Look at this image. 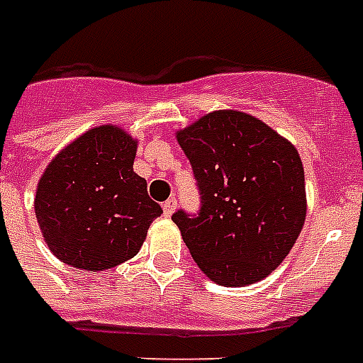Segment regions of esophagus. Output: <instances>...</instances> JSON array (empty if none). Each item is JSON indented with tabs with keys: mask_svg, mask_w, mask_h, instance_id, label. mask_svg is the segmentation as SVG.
I'll return each instance as SVG.
<instances>
[{
	"mask_svg": "<svg viewBox=\"0 0 363 363\" xmlns=\"http://www.w3.org/2000/svg\"><path fill=\"white\" fill-rule=\"evenodd\" d=\"M175 207H177V199L175 198H169V199H167V201H164V203H162V209H164V215L165 216L173 215V211H175Z\"/></svg>",
	"mask_w": 363,
	"mask_h": 363,
	"instance_id": "obj_1",
	"label": "esophagus"
}]
</instances>
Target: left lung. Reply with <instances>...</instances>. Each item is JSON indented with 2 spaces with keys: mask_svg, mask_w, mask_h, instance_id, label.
I'll return each mask as SVG.
<instances>
[{
  "mask_svg": "<svg viewBox=\"0 0 363 363\" xmlns=\"http://www.w3.org/2000/svg\"><path fill=\"white\" fill-rule=\"evenodd\" d=\"M199 192L196 215L175 211L192 258L222 286L262 281L281 265L305 222L298 150L267 124L216 111L177 133Z\"/></svg>",
  "mask_w": 363,
  "mask_h": 363,
  "instance_id": "1",
  "label": "left lung"
}]
</instances>
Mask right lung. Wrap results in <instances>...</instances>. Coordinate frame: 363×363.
Segmentation results:
<instances>
[{
    "label": "right lung",
    "instance_id": "right-lung-1",
    "mask_svg": "<svg viewBox=\"0 0 363 363\" xmlns=\"http://www.w3.org/2000/svg\"><path fill=\"white\" fill-rule=\"evenodd\" d=\"M135 141L115 125L94 128L48 164L35 215L48 248L64 264L111 269L133 258L162 207L133 173Z\"/></svg>",
    "mask_w": 363,
    "mask_h": 363
}]
</instances>
